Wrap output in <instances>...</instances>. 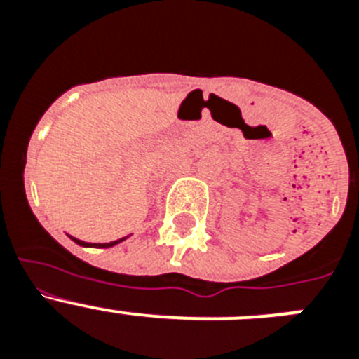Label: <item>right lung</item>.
I'll use <instances>...</instances> for the list:
<instances>
[{
    "label": "right lung",
    "mask_w": 359,
    "mask_h": 359,
    "mask_svg": "<svg viewBox=\"0 0 359 359\" xmlns=\"http://www.w3.org/2000/svg\"><path fill=\"white\" fill-rule=\"evenodd\" d=\"M69 239L75 241V243H77L79 246H84V248H111V246H115V244L122 243V241H126V239H128V237H122V239L111 241V243H84V241L75 239V237H72V236H69Z\"/></svg>",
    "instance_id": "obj_1"
}]
</instances>
